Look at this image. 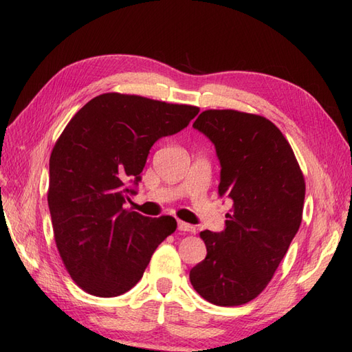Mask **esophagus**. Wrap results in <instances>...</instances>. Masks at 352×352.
Here are the masks:
<instances>
[{"instance_id":"34e87169","label":"esophagus","mask_w":352,"mask_h":352,"mask_svg":"<svg viewBox=\"0 0 352 352\" xmlns=\"http://www.w3.org/2000/svg\"><path fill=\"white\" fill-rule=\"evenodd\" d=\"M178 230L180 231H184V233H195L197 228L190 226V223H186L183 221H178Z\"/></svg>"}]
</instances>
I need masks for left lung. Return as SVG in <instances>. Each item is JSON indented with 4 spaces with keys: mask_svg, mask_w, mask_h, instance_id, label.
Returning a JSON list of instances; mask_svg holds the SVG:
<instances>
[{
    "mask_svg": "<svg viewBox=\"0 0 352 352\" xmlns=\"http://www.w3.org/2000/svg\"><path fill=\"white\" fill-rule=\"evenodd\" d=\"M193 129L214 145L218 193L233 207L219 233L201 231L207 256L189 278L208 302L246 304L267 286L300 230L302 172L286 138L263 116L206 110Z\"/></svg>",
    "mask_w": 352,
    "mask_h": 352,
    "instance_id": "obj_1",
    "label": "left lung"
}]
</instances>
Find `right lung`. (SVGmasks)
<instances>
[{
  "instance_id": "1",
  "label": "right lung",
  "mask_w": 352,
  "mask_h": 352,
  "mask_svg": "<svg viewBox=\"0 0 352 352\" xmlns=\"http://www.w3.org/2000/svg\"><path fill=\"white\" fill-rule=\"evenodd\" d=\"M199 109L138 95L102 94L81 107L50 157L48 207L72 280L111 298L142 278L155 248L177 228L122 207L136 195L149 149L189 125Z\"/></svg>"
}]
</instances>
